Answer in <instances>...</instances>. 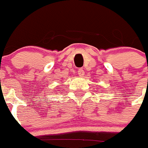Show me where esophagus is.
Wrapping results in <instances>:
<instances>
[{
	"instance_id": "obj_1",
	"label": "esophagus",
	"mask_w": 148,
	"mask_h": 148,
	"mask_svg": "<svg viewBox=\"0 0 148 148\" xmlns=\"http://www.w3.org/2000/svg\"><path fill=\"white\" fill-rule=\"evenodd\" d=\"M77 74H78V76L79 77H83L84 74H85V72L82 69H79L78 71H77Z\"/></svg>"
}]
</instances>
